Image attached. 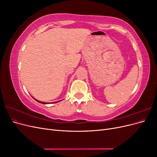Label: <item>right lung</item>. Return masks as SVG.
Wrapping results in <instances>:
<instances>
[{
	"label": "right lung",
	"instance_id": "obj_1",
	"mask_svg": "<svg viewBox=\"0 0 157 157\" xmlns=\"http://www.w3.org/2000/svg\"><path fill=\"white\" fill-rule=\"evenodd\" d=\"M35 99L36 101H37L38 102H39V103H42V104H47V103H45V102H42V101H38V100H36V99ZM54 103H55V102H54Z\"/></svg>",
	"mask_w": 157,
	"mask_h": 157
}]
</instances>
